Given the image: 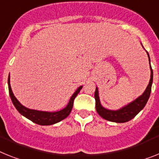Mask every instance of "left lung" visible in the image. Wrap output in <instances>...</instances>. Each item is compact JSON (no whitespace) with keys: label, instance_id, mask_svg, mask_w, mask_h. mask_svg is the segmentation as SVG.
Masks as SVG:
<instances>
[{"label":"left lung","instance_id":"left-lung-1","mask_svg":"<svg viewBox=\"0 0 159 159\" xmlns=\"http://www.w3.org/2000/svg\"><path fill=\"white\" fill-rule=\"evenodd\" d=\"M143 47V46H142ZM149 57V61H150V58L149 56L148 52H146ZM150 82L148 84L147 87L145 89V92L143 94L139 96L137 99L133 101L132 102L129 103L126 106L123 107L122 108L119 109L116 111H111L108 109L104 108L103 107L100 103L99 97H98V88L96 87L95 92H94V98H95V107L96 111L100 116L102 117L103 119L111 121V122L116 123H125L128 121L131 120L132 119L137 116L138 113L144 108L145 106L148 99L150 98V92H151V86L153 83V70H152L151 65H150Z\"/></svg>","mask_w":159,"mask_h":159}]
</instances>
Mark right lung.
<instances>
[{
	"mask_svg": "<svg viewBox=\"0 0 159 159\" xmlns=\"http://www.w3.org/2000/svg\"><path fill=\"white\" fill-rule=\"evenodd\" d=\"M9 79L10 77L9 76L8 77V86H9V93L11 98L12 102L14 103V107L18 111V112L21 115H22L23 116L26 118L29 119L32 122L35 123L37 125H54L56 123H58L61 121L62 120L65 119L66 117L70 114L71 112L72 108L73 106V101L75 99L76 96L78 94L80 90H82V86H79L77 88V90L74 92V94L72 95L70 98L69 103L62 110L59 111H55V112H48V111H37V110H31V109L26 108V107L22 106L18 100L15 98V96L13 94V91L11 90V86H10V83H9Z\"/></svg>",
	"mask_w": 159,
	"mask_h": 159,
	"instance_id": "1",
	"label": "right lung"
}]
</instances>
